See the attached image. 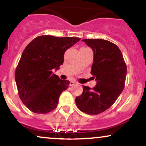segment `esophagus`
<instances>
[{
    "label": "esophagus",
    "mask_w": 146,
    "mask_h": 146,
    "mask_svg": "<svg viewBox=\"0 0 146 146\" xmlns=\"http://www.w3.org/2000/svg\"><path fill=\"white\" fill-rule=\"evenodd\" d=\"M75 82H70V86H73V85H75Z\"/></svg>",
    "instance_id": "34e87169"
}]
</instances>
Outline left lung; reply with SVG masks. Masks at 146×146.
I'll use <instances>...</instances> for the list:
<instances>
[{
    "label": "left lung",
    "instance_id": "1",
    "mask_svg": "<svg viewBox=\"0 0 146 146\" xmlns=\"http://www.w3.org/2000/svg\"><path fill=\"white\" fill-rule=\"evenodd\" d=\"M94 52L90 73L97 84L83 86V93L75 98L77 106L88 115H98L115 103L125 86L127 66L116 44L102 39H84Z\"/></svg>",
    "mask_w": 146,
    "mask_h": 146
}]
</instances>
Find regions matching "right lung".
I'll list each match as a JSON object with an SVG mask.
<instances>
[{
  "label": "right lung",
  "instance_id": "obj_1",
  "mask_svg": "<svg viewBox=\"0 0 146 146\" xmlns=\"http://www.w3.org/2000/svg\"><path fill=\"white\" fill-rule=\"evenodd\" d=\"M80 40L76 37H36L23 51L15 72L18 95L27 108L45 114L56 108L60 95L70 82L53 73L64 62L68 48Z\"/></svg>",
  "mask_w": 146,
  "mask_h": 146
}]
</instances>
